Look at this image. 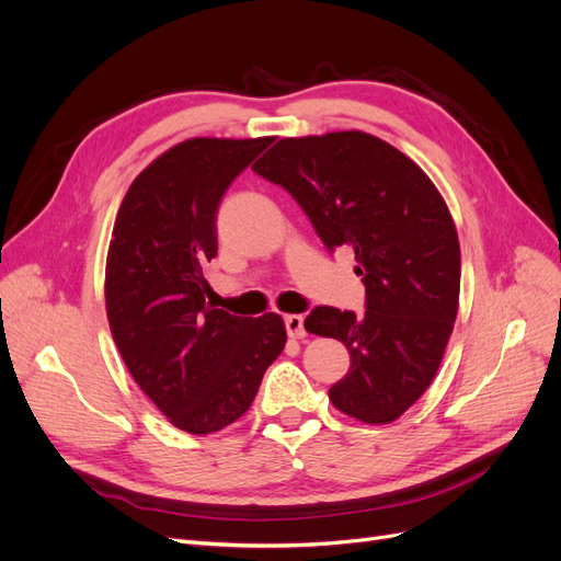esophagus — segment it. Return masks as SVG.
<instances>
[{"instance_id": "esophagus-1", "label": "esophagus", "mask_w": 561, "mask_h": 561, "mask_svg": "<svg viewBox=\"0 0 561 561\" xmlns=\"http://www.w3.org/2000/svg\"><path fill=\"white\" fill-rule=\"evenodd\" d=\"M285 330L293 339H301L304 334H307V330H304V318L301 316H285Z\"/></svg>"}]
</instances>
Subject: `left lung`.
I'll return each mask as SVG.
<instances>
[{
	"instance_id": "8db88e82",
	"label": "left lung",
	"mask_w": 561,
	"mask_h": 561,
	"mask_svg": "<svg viewBox=\"0 0 561 561\" xmlns=\"http://www.w3.org/2000/svg\"><path fill=\"white\" fill-rule=\"evenodd\" d=\"M252 171L299 203L330 252L353 248L367 311L316 307L304 328L351 353L330 388L336 410L396 421L437 375L458 311L461 248L445 198L410 157L363 130L283 138Z\"/></svg>"
}]
</instances>
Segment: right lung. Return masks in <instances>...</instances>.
Masks as SVG:
<instances>
[{
  "mask_svg": "<svg viewBox=\"0 0 561 561\" xmlns=\"http://www.w3.org/2000/svg\"><path fill=\"white\" fill-rule=\"evenodd\" d=\"M274 138H192L133 180L107 252L114 344L145 396L192 435L222 431L252 404L285 342L283 318L231 316L206 301L217 208Z\"/></svg>",
  "mask_w": 561,
  "mask_h": 561,
  "instance_id": "right-lung-1",
  "label": "right lung"
}]
</instances>
